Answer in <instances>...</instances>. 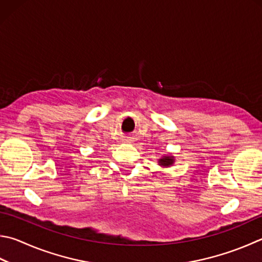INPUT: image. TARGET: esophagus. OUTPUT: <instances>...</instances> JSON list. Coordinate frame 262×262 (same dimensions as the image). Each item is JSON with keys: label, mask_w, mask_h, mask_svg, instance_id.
<instances>
[{"label": "esophagus", "mask_w": 262, "mask_h": 262, "mask_svg": "<svg viewBox=\"0 0 262 262\" xmlns=\"http://www.w3.org/2000/svg\"><path fill=\"white\" fill-rule=\"evenodd\" d=\"M130 140H132V139H127V141H130Z\"/></svg>", "instance_id": "obj_1"}]
</instances>
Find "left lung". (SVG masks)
Returning <instances> with one entry per match:
<instances>
[{
	"instance_id": "1",
	"label": "left lung",
	"mask_w": 262,
	"mask_h": 262,
	"mask_svg": "<svg viewBox=\"0 0 262 262\" xmlns=\"http://www.w3.org/2000/svg\"><path fill=\"white\" fill-rule=\"evenodd\" d=\"M173 159H174V157H164L163 159L159 160V163L163 166H169L173 164V161H174Z\"/></svg>"
}]
</instances>
